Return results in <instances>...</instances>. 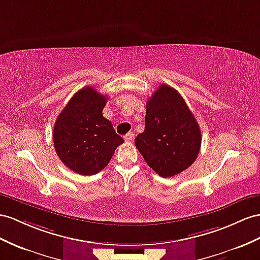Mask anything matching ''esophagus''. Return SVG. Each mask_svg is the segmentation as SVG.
<instances>
[{
  "label": "esophagus",
  "instance_id": "34e87169",
  "mask_svg": "<svg viewBox=\"0 0 260 260\" xmlns=\"http://www.w3.org/2000/svg\"><path fill=\"white\" fill-rule=\"evenodd\" d=\"M133 138H134V134H133L132 132H129V133H127V134H126L125 136H124V139L127 143H129V142H132L133 141Z\"/></svg>",
  "mask_w": 260,
  "mask_h": 260
}]
</instances>
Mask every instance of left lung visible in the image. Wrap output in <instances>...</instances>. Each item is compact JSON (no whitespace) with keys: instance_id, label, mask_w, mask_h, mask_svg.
Segmentation results:
<instances>
[{"instance_id":"8db88e82","label":"left lung","mask_w":260,"mask_h":260,"mask_svg":"<svg viewBox=\"0 0 260 260\" xmlns=\"http://www.w3.org/2000/svg\"><path fill=\"white\" fill-rule=\"evenodd\" d=\"M201 131L194 115L176 89L161 84L146 104L145 131L135 146L160 177L188 169L201 147Z\"/></svg>"}]
</instances>
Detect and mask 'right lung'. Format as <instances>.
<instances>
[{"instance_id":"obj_1","label":"right lung","mask_w":260,"mask_h":260,"mask_svg":"<svg viewBox=\"0 0 260 260\" xmlns=\"http://www.w3.org/2000/svg\"><path fill=\"white\" fill-rule=\"evenodd\" d=\"M106 101L108 96L85 86L71 98L55 122L52 139L57 155L79 175L91 176L104 169L124 143L102 114Z\"/></svg>"}]
</instances>
